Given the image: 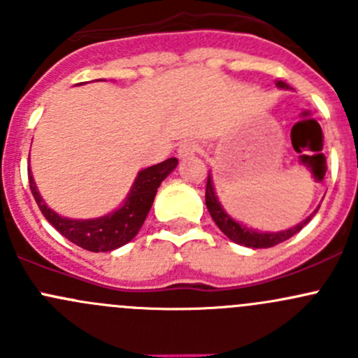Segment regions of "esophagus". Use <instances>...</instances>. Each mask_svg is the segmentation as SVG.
Listing matches in <instances>:
<instances>
[{
	"mask_svg": "<svg viewBox=\"0 0 358 358\" xmlns=\"http://www.w3.org/2000/svg\"><path fill=\"white\" fill-rule=\"evenodd\" d=\"M196 152H197L196 142H190V140H187V142L180 143V147H178V157L180 159H187V157L194 156Z\"/></svg>",
	"mask_w": 358,
	"mask_h": 358,
	"instance_id": "esophagus-1",
	"label": "esophagus"
}]
</instances>
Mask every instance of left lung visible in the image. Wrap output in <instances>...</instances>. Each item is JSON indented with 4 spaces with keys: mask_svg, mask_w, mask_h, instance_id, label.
Returning a JSON list of instances; mask_svg holds the SVG:
<instances>
[{
    "mask_svg": "<svg viewBox=\"0 0 358 358\" xmlns=\"http://www.w3.org/2000/svg\"><path fill=\"white\" fill-rule=\"evenodd\" d=\"M275 85L277 88L280 90H291V86L284 81H277ZM206 208H208L213 222L218 225V229L222 230V232L225 234L232 243L241 244V246H246V248H252V249H263V248L277 246V244L284 243V241H287L289 237L294 236V234H298L299 230H301L303 227L312 220V216H315V213L319 211L320 204L317 206V209L312 213V215L306 216L301 223L291 227V229L280 230V232H262V230H255L251 229V227L244 225V223L237 222L236 218H232V216L225 211V208H223L222 202H220L218 196H216V189L215 185H213V175L211 171H209L208 182H206Z\"/></svg>",
    "mask_w": 358,
    "mask_h": 358,
    "instance_id": "obj_1",
    "label": "left lung"
}]
</instances>
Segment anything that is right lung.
Here are the masks:
<instances>
[{
  "label": "right lung",
  "instance_id": "add662e5",
  "mask_svg": "<svg viewBox=\"0 0 358 358\" xmlns=\"http://www.w3.org/2000/svg\"><path fill=\"white\" fill-rule=\"evenodd\" d=\"M176 164H178V159L169 157L159 164L138 171L122 204L114 211L99 216V218H67V216H60L59 213L48 208V204L36 187L31 169H29V185H31V192L38 202L43 216L66 239L74 243L76 246L88 249V251L109 252L128 244L138 234L150 208H152L159 185L176 168Z\"/></svg>",
  "mask_w": 358,
  "mask_h": 358
}]
</instances>
